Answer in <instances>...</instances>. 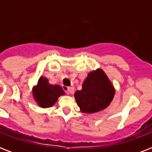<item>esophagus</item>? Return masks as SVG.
<instances>
[{
    "instance_id": "esophagus-1",
    "label": "esophagus",
    "mask_w": 152,
    "mask_h": 152,
    "mask_svg": "<svg viewBox=\"0 0 152 152\" xmlns=\"http://www.w3.org/2000/svg\"><path fill=\"white\" fill-rule=\"evenodd\" d=\"M67 91L69 94H73L74 93V88L73 87H69V88H67Z\"/></svg>"
}]
</instances>
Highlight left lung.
Segmentation results:
<instances>
[{"label":"left lung","mask_w":152,"mask_h":152,"mask_svg":"<svg viewBox=\"0 0 152 152\" xmlns=\"http://www.w3.org/2000/svg\"><path fill=\"white\" fill-rule=\"evenodd\" d=\"M115 90L106 73L98 69L88 73L82 89L74 94L81 112L93 113L106 109L110 104Z\"/></svg>","instance_id":"8db88e82"}]
</instances>
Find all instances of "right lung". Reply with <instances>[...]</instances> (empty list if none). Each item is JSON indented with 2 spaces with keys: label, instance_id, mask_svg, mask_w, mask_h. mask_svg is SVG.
<instances>
[{
  "label": "right lung",
  "instance_id": "1",
  "mask_svg": "<svg viewBox=\"0 0 152 152\" xmlns=\"http://www.w3.org/2000/svg\"><path fill=\"white\" fill-rule=\"evenodd\" d=\"M65 93L61 86L51 85L48 80L41 76L38 84L33 88V95L37 103L42 108H48L53 106L58 98Z\"/></svg>",
  "mask_w": 152,
  "mask_h": 152
}]
</instances>
